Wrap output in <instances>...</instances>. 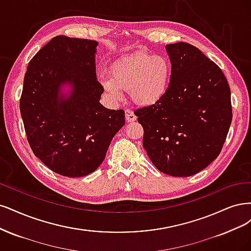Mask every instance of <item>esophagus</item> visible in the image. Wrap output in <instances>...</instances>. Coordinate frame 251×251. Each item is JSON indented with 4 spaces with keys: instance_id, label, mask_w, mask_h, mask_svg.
<instances>
[{
    "instance_id": "34e87169",
    "label": "esophagus",
    "mask_w": 251,
    "mask_h": 251,
    "mask_svg": "<svg viewBox=\"0 0 251 251\" xmlns=\"http://www.w3.org/2000/svg\"><path fill=\"white\" fill-rule=\"evenodd\" d=\"M125 117H126L127 122H133V121L136 120L135 115L133 114V111H131L130 109H126L125 110Z\"/></svg>"
}]
</instances>
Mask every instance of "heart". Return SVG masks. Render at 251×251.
<instances>
[{"instance_id": "heart-1", "label": "heart", "mask_w": 251, "mask_h": 251, "mask_svg": "<svg viewBox=\"0 0 251 251\" xmlns=\"http://www.w3.org/2000/svg\"><path fill=\"white\" fill-rule=\"evenodd\" d=\"M172 69L161 55L139 51L118 59L111 67V77L103 78L104 87L116 98L129 90L130 98L142 106H152L166 96Z\"/></svg>"}]
</instances>
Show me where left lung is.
<instances>
[{
    "label": "left lung",
    "mask_w": 251,
    "mask_h": 251,
    "mask_svg": "<svg viewBox=\"0 0 251 251\" xmlns=\"http://www.w3.org/2000/svg\"><path fill=\"white\" fill-rule=\"evenodd\" d=\"M172 76L157 104L134 110L143 146L165 174L188 177L220 154L232 119L230 88L223 72L188 43L166 46Z\"/></svg>",
    "instance_id": "8db88e82"
}]
</instances>
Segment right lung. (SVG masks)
Here are the masks:
<instances>
[{
	"instance_id": "obj_1",
	"label": "right lung",
	"mask_w": 251,
	"mask_h": 251,
	"mask_svg": "<svg viewBox=\"0 0 251 251\" xmlns=\"http://www.w3.org/2000/svg\"><path fill=\"white\" fill-rule=\"evenodd\" d=\"M98 43L59 35L28 64L20 109L34 155L53 172L67 177L91 174L102 164L115 134L125 124L123 109L100 104L104 91L97 80ZM66 82L69 99L59 97Z\"/></svg>"
}]
</instances>
